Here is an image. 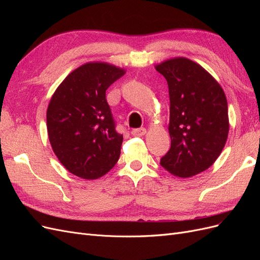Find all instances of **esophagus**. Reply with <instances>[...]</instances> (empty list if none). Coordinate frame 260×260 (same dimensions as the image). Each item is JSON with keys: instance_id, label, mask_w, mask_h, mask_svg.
<instances>
[{"instance_id": "esophagus-1", "label": "esophagus", "mask_w": 260, "mask_h": 260, "mask_svg": "<svg viewBox=\"0 0 260 260\" xmlns=\"http://www.w3.org/2000/svg\"><path fill=\"white\" fill-rule=\"evenodd\" d=\"M146 133V129L145 128H138V129H133L131 131V135L133 137H142Z\"/></svg>"}]
</instances>
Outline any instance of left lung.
Listing matches in <instances>:
<instances>
[{"instance_id":"1","label":"left lung","mask_w":260,"mask_h":260,"mask_svg":"<svg viewBox=\"0 0 260 260\" xmlns=\"http://www.w3.org/2000/svg\"><path fill=\"white\" fill-rule=\"evenodd\" d=\"M170 99L171 146L161 167L180 178L208 169L221 154L229 133L228 103L220 84L201 65L177 57L157 65Z\"/></svg>"}]
</instances>
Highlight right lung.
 Segmentation results:
<instances>
[{
    "label": "right lung",
    "mask_w": 260,
    "mask_h": 260,
    "mask_svg": "<svg viewBox=\"0 0 260 260\" xmlns=\"http://www.w3.org/2000/svg\"><path fill=\"white\" fill-rule=\"evenodd\" d=\"M124 73L106 62H86L65 78L50 101V143L62 166L77 177H103L119 159L123 138L116 131L106 90Z\"/></svg>",
    "instance_id": "add662e5"
}]
</instances>
